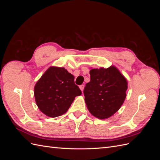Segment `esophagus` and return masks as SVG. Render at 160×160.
<instances>
[{"label":"esophagus","instance_id":"34e87169","mask_svg":"<svg viewBox=\"0 0 160 160\" xmlns=\"http://www.w3.org/2000/svg\"><path fill=\"white\" fill-rule=\"evenodd\" d=\"M84 85H80L79 86V88H80V89L81 90V91H83V89H84Z\"/></svg>","mask_w":160,"mask_h":160}]
</instances>
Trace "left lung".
<instances>
[{
  "instance_id": "8db88e82",
  "label": "left lung",
  "mask_w": 160,
  "mask_h": 160,
  "mask_svg": "<svg viewBox=\"0 0 160 160\" xmlns=\"http://www.w3.org/2000/svg\"><path fill=\"white\" fill-rule=\"evenodd\" d=\"M89 73L91 80L83 91L87 107L95 118L107 119L123 105L128 81L115 66L92 69Z\"/></svg>"
}]
</instances>
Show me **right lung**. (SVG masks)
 <instances>
[{
  "label": "right lung",
  "instance_id": "add662e5",
  "mask_svg": "<svg viewBox=\"0 0 160 160\" xmlns=\"http://www.w3.org/2000/svg\"><path fill=\"white\" fill-rule=\"evenodd\" d=\"M34 95L38 109L56 118L67 112L81 91L75 84L74 76L64 67H51L37 82Z\"/></svg>",
  "mask_w": 160,
  "mask_h": 160
}]
</instances>
